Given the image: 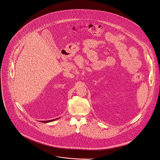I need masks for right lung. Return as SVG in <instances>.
Here are the masks:
<instances>
[{"mask_svg":"<svg viewBox=\"0 0 160 160\" xmlns=\"http://www.w3.org/2000/svg\"><path fill=\"white\" fill-rule=\"evenodd\" d=\"M55 120H56V119H52V120H49V121H41L42 122H44V123H46V122H51V121H55Z\"/></svg>","mask_w":160,"mask_h":160,"instance_id":"right-lung-1","label":"right lung"}]
</instances>
